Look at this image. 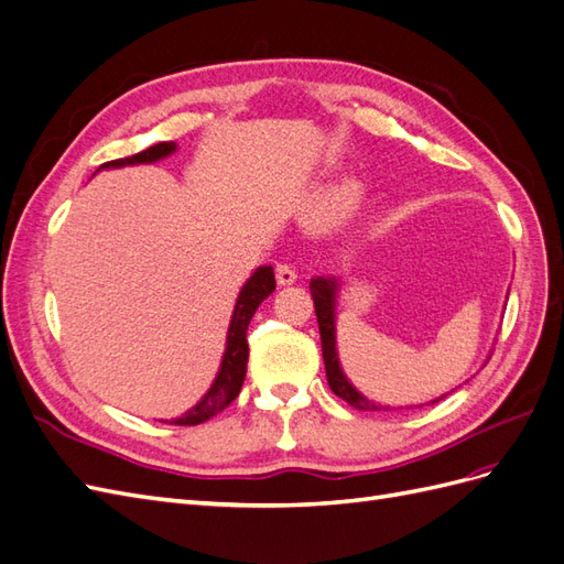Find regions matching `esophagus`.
Here are the masks:
<instances>
[{"label": "esophagus", "instance_id": "obj_1", "mask_svg": "<svg viewBox=\"0 0 564 564\" xmlns=\"http://www.w3.org/2000/svg\"><path fill=\"white\" fill-rule=\"evenodd\" d=\"M275 278H278V284H280V286H289V284H294V282H296L299 272H296V268H294V265H289V263H278V265H275Z\"/></svg>", "mask_w": 564, "mask_h": 564}]
</instances>
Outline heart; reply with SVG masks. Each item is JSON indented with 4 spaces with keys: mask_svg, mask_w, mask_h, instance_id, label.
<instances>
[{
    "mask_svg": "<svg viewBox=\"0 0 564 564\" xmlns=\"http://www.w3.org/2000/svg\"><path fill=\"white\" fill-rule=\"evenodd\" d=\"M355 199V185H344L338 187V191L327 199V204H324V214L329 216H338L344 209L350 207V202Z\"/></svg>",
    "mask_w": 564,
    "mask_h": 564,
    "instance_id": "heart-1",
    "label": "heart"
}]
</instances>
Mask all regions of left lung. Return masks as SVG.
Here are the masks:
<instances>
[{
	"label": "left lung",
	"mask_w": 564,
	"mask_h": 564,
	"mask_svg": "<svg viewBox=\"0 0 564 564\" xmlns=\"http://www.w3.org/2000/svg\"><path fill=\"white\" fill-rule=\"evenodd\" d=\"M336 292H338L336 278H313L311 280V294H313V301H315V315H317L319 338H322V357H324V369H327L329 388L334 390V395H338L340 400H346L355 409H365V412H377V409H381V406L373 404L371 400H367L360 390H355V386L346 379L344 369H340V365H338L336 327H334Z\"/></svg>",
	"instance_id": "1"
}]
</instances>
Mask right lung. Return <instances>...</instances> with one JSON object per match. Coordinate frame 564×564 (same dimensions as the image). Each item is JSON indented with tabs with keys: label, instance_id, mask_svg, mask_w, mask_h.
I'll list each match as a JSON object with an SVG mask.
<instances>
[{
	"label": "right lung",
	"instance_id": "add662e5",
	"mask_svg": "<svg viewBox=\"0 0 564 564\" xmlns=\"http://www.w3.org/2000/svg\"><path fill=\"white\" fill-rule=\"evenodd\" d=\"M176 150L174 141H164L158 145H150L143 152H135L131 158H122V160H112L98 166L100 169H117V166H127V164H150L158 162L172 155ZM275 292V272H272L270 265H261L253 270V275L247 280V284L242 286L240 296H237L235 311L230 317V327H228V338H226V352L224 360H220L218 373L212 383V388L193 409L178 419H172L169 423L174 425H197L209 421L212 416H216L240 395L245 377H247V360H249V344H247V329L249 322L256 313V308Z\"/></svg>",
	"mask_w": 564,
	"mask_h": 564
}]
</instances>
